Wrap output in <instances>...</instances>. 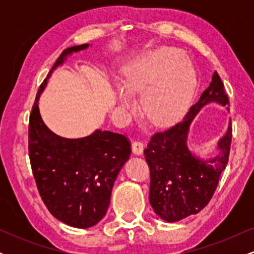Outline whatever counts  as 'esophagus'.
Returning a JSON list of instances; mask_svg holds the SVG:
<instances>
[{
  "instance_id": "1",
  "label": "esophagus",
  "mask_w": 254,
  "mask_h": 254,
  "mask_svg": "<svg viewBox=\"0 0 254 254\" xmlns=\"http://www.w3.org/2000/svg\"><path fill=\"white\" fill-rule=\"evenodd\" d=\"M143 149H144L143 142L142 141H133L132 142L133 154H136V155H141V154L143 153Z\"/></svg>"
}]
</instances>
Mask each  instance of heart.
<instances>
[{
    "label": "heart",
    "instance_id": "1",
    "mask_svg": "<svg viewBox=\"0 0 254 254\" xmlns=\"http://www.w3.org/2000/svg\"><path fill=\"white\" fill-rule=\"evenodd\" d=\"M184 54L177 49H162L135 61L124 69L125 91L118 88L119 103L125 110L135 109L130 92H141L144 117L153 124H166L183 112L197 86V74Z\"/></svg>",
    "mask_w": 254,
    "mask_h": 254
}]
</instances>
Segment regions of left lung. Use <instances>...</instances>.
<instances>
[{
  "label": "left lung",
  "instance_id": "obj_1",
  "mask_svg": "<svg viewBox=\"0 0 254 254\" xmlns=\"http://www.w3.org/2000/svg\"><path fill=\"white\" fill-rule=\"evenodd\" d=\"M216 103L227 106L228 97L216 71L199 100L190 107L182 122L151 136L144 149L150 170L149 202L155 214L167 222H176L198 214L217 188L227 164L232 143V124L218 141L217 155L202 159L188 147L190 125L205 105Z\"/></svg>",
  "mask_w": 254,
  "mask_h": 254
}]
</instances>
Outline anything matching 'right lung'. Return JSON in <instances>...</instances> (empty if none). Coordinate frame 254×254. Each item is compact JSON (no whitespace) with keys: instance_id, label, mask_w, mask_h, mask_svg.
<instances>
[{"instance_id":"right-lung-1","label":"right lung","mask_w":254,"mask_h":254,"mask_svg":"<svg viewBox=\"0 0 254 254\" xmlns=\"http://www.w3.org/2000/svg\"><path fill=\"white\" fill-rule=\"evenodd\" d=\"M88 44L65 49L37 93L30 115L28 154L40 197L61 222L89 228L103 220L119 171L129 160L131 145L121 133L95 130L82 138H65L46 127L38 100L51 72L72 52Z\"/></svg>"}]
</instances>
